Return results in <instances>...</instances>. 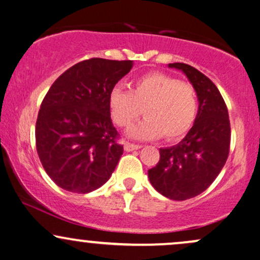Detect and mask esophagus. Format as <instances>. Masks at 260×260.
I'll return each mask as SVG.
<instances>
[{
    "instance_id": "34e87169",
    "label": "esophagus",
    "mask_w": 260,
    "mask_h": 260,
    "mask_svg": "<svg viewBox=\"0 0 260 260\" xmlns=\"http://www.w3.org/2000/svg\"><path fill=\"white\" fill-rule=\"evenodd\" d=\"M142 147L137 144H132V143H124V150L126 151H133V150H138Z\"/></svg>"
}]
</instances>
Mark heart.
Wrapping results in <instances>:
<instances>
[{
	"label": "heart",
	"mask_w": 260,
	"mask_h": 260,
	"mask_svg": "<svg viewBox=\"0 0 260 260\" xmlns=\"http://www.w3.org/2000/svg\"><path fill=\"white\" fill-rule=\"evenodd\" d=\"M109 109L113 122L127 127L138 116L144 121L128 131L136 139H153L164 136L168 140L180 139L190 129L198 112V98L192 84L161 72L137 78L127 91L115 86L109 94Z\"/></svg>",
	"instance_id": "obj_1"
}]
</instances>
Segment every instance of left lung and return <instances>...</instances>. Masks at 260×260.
Masks as SVG:
<instances>
[{
  "mask_svg": "<svg viewBox=\"0 0 260 260\" xmlns=\"http://www.w3.org/2000/svg\"><path fill=\"white\" fill-rule=\"evenodd\" d=\"M186 74L198 98L197 118L178 144L160 148V160L148 171L157 192L174 201L201 194L220 174L230 151L229 111L216 85L192 66L169 63Z\"/></svg>",
  "mask_w": 260,
  "mask_h": 260,
  "instance_id": "8db88e82",
  "label": "left lung"
}]
</instances>
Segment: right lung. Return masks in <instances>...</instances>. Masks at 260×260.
I'll return each instance as SVG.
<instances>
[{
  "instance_id": "right-lung-1",
  "label": "right lung",
  "mask_w": 260,
  "mask_h": 260,
  "mask_svg": "<svg viewBox=\"0 0 260 260\" xmlns=\"http://www.w3.org/2000/svg\"><path fill=\"white\" fill-rule=\"evenodd\" d=\"M133 61L90 58L62 73L39 110L37 150L49 177L64 190L92 192L111 177L123 145L116 142L109 94Z\"/></svg>"
}]
</instances>
